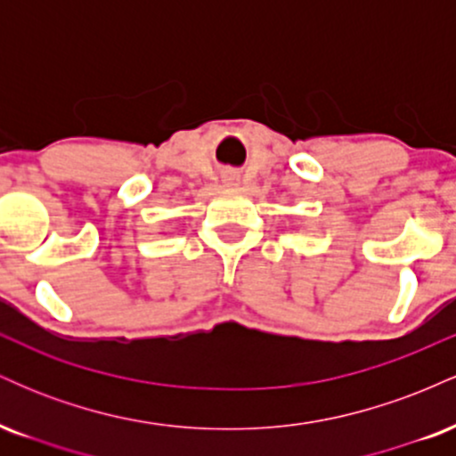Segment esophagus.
<instances>
[{"label":"esophagus","instance_id":"esophagus-1","mask_svg":"<svg viewBox=\"0 0 456 456\" xmlns=\"http://www.w3.org/2000/svg\"><path fill=\"white\" fill-rule=\"evenodd\" d=\"M223 182L227 186H235L240 182V177H238V174H233V171H229V174L223 175Z\"/></svg>","mask_w":456,"mask_h":456}]
</instances>
